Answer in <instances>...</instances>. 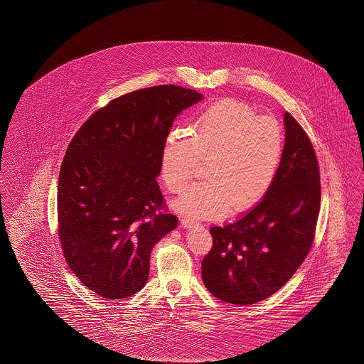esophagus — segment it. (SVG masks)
Listing matches in <instances>:
<instances>
[{
	"instance_id": "obj_1",
	"label": "esophagus",
	"mask_w": 364,
	"mask_h": 364,
	"mask_svg": "<svg viewBox=\"0 0 364 364\" xmlns=\"http://www.w3.org/2000/svg\"><path fill=\"white\" fill-rule=\"evenodd\" d=\"M181 225L184 226V228H192V226L199 225V223L196 220L191 218V217H184L181 220Z\"/></svg>"
}]
</instances>
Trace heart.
Returning a JSON list of instances; mask_svg holds the SVG:
<instances>
[{
  "instance_id": "heart-1",
  "label": "heart",
  "mask_w": 364,
  "mask_h": 364,
  "mask_svg": "<svg viewBox=\"0 0 364 364\" xmlns=\"http://www.w3.org/2000/svg\"><path fill=\"white\" fill-rule=\"evenodd\" d=\"M285 151L279 122L248 104L223 100L196 116L187 129H174L164 143L161 176L174 193L187 188L199 161L206 180L174 203L193 217H218L257 205L277 177Z\"/></svg>"
}]
</instances>
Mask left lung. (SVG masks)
Here are the masks:
<instances>
[{"mask_svg":"<svg viewBox=\"0 0 364 364\" xmlns=\"http://www.w3.org/2000/svg\"><path fill=\"white\" fill-rule=\"evenodd\" d=\"M285 151L266 195L233 223L211 226L213 247L202 260L208 292L247 306L276 294L311 250L321 208L319 164L311 140L285 113Z\"/></svg>","mask_w":364,"mask_h":364,"instance_id":"8db88e82","label":"left lung"}]
</instances>
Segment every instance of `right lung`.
<instances>
[{
  "label": "right lung",
  "mask_w": 364,
  "mask_h": 364,
  "mask_svg": "<svg viewBox=\"0 0 364 364\" xmlns=\"http://www.w3.org/2000/svg\"><path fill=\"white\" fill-rule=\"evenodd\" d=\"M200 100L174 85L136 90L92 113L70 140L58 176L57 230L72 273L98 296L139 292L153 247L178 224L156 177L176 116Z\"/></svg>",
  "instance_id": "add662e5"
}]
</instances>
